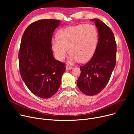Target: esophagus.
Masks as SVG:
<instances>
[{
	"label": "esophagus",
	"mask_w": 134,
	"mask_h": 134,
	"mask_svg": "<svg viewBox=\"0 0 134 134\" xmlns=\"http://www.w3.org/2000/svg\"><path fill=\"white\" fill-rule=\"evenodd\" d=\"M72 68V67L71 66H69V65H66V70H70V69H71Z\"/></svg>",
	"instance_id": "obj_1"
}]
</instances>
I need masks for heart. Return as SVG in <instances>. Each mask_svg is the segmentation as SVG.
<instances>
[{
    "label": "heart",
    "instance_id": "1",
    "mask_svg": "<svg viewBox=\"0 0 134 134\" xmlns=\"http://www.w3.org/2000/svg\"><path fill=\"white\" fill-rule=\"evenodd\" d=\"M59 38H52V44L56 59L64 60L69 49L70 63L88 61L93 55L98 41L96 27L92 24H79L63 28L58 33Z\"/></svg>",
    "mask_w": 134,
    "mask_h": 134
}]
</instances>
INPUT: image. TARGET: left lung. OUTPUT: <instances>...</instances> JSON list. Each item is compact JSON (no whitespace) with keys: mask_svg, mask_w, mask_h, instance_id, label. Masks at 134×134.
Listing matches in <instances>:
<instances>
[{"mask_svg":"<svg viewBox=\"0 0 134 134\" xmlns=\"http://www.w3.org/2000/svg\"><path fill=\"white\" fill-rule=\"evenodd\" d=\"M98 32V42L91 60L80 67L77 86L86 95L94 96L107 86L116 65L117 46L113 32L98 19H92Z\"/></svg>","mask_w":134,"mask_h":134,"instance_id":"1","label":"left lung"}]
</instances>
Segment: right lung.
Segmentation results:
<instances>
[{
  "label": "right lung",
  "mask_w": 134,
  "mask_h": 134,
  "mask_svg": "<svg viewBox=\"0 0 134 134\" xmlns=\"http://www.w3.org/2000/svg\"><path fill=\"white\" fill-rule=\"evenodd\" d=\"M60 21L41 19L28 26L23 33L18 54L21 77L31 92L49 98L60 87L65 64L54 58L52 38Z\"/></svg>",
  "instance_id": "add662e5"
}]
</instances>
